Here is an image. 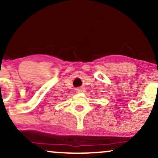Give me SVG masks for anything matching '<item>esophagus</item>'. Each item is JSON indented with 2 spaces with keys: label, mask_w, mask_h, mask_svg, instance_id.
<instances>
[{
  "label": "esophagus",
  "mask_w": 158,
  "mask_h": 158,
  "mask_svg": "<svg viewBox=\"0 0 158 158\" xmlns=\"http://www.w3.org/2000/svg\"><path fill=\"white\" fill-rule=\"evenodd\" d=\"M85 89L84 88H79L78 89H77V92H78V93H81V92H84L85 91Z\"/></svg>",
  "instance_id": "esophagus-1"
}]
</instances>
